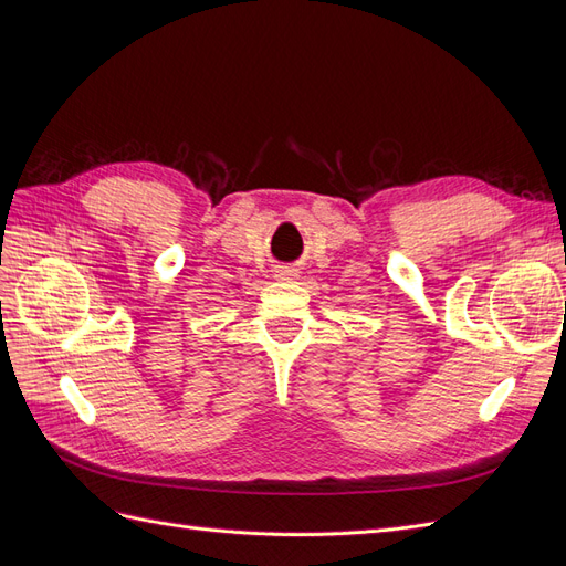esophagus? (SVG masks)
<instances>
[{"mask_svg":"<svg viewBox=\"0 0 566 566\" xmlns=\"http://www.w3.org/2000/svg\"><path fill=\"white\" fill-rule=\"evenodd\" d=\"M295 276H297L295 266H279L276 269V279H281V281H293Z\"/></svg>","mask_w":566,"mask_h":566,"instance_id":"1","label":"esophagus"}]
</instances>
